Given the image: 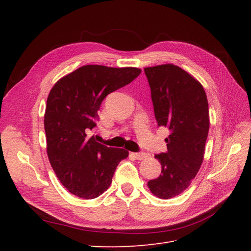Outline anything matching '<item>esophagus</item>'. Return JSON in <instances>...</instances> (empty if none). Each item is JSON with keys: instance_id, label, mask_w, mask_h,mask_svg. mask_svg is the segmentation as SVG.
<instances>
[{"instance_id": "34e87169", "label": "esophagus", "mask_w": 251, "mask_h": 251, "mask_svg": "<svg viewBox=\"0 0 251 251\" xmlns=\"http://www.w3.org/2000/svg\"><path fill=\"white\" fill-rule=\"evenodd\" d=\"M133 156L137 159V160H143V159H146L149 155L147 153H143V151H140V153H133Z\"/></svg>"}]
</instances>
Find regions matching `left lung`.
Returning <instances> with one entry per match:
<instances>
[{
	"label": "left lung",
	"instance_id": "obj_1",
	"mask_svg": "<svg viewBox=\"0 0 251 251\" xmlns=\"http://www.w3.org/2000/svg\"><path fill=\"white\" fill-rule=\"evenodd\" d=\"M158 126L168 127V151L155 155L161 174L150 180L151 193L171 199L191 185L203 162L209 130L206 93L191 74L173 64L144 68Z\"/></svg>",
	"mask_w": 251,
	"mask_h": 251
}]
</instances>
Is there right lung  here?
I'll list each match as a JSON object with an SVG mask.
<instances>
[{
    "label": "right lung",
    "instance_id": "obj_1",
    "mask_svg": "<svg viewBox=\"0 0 251 251\" xmlns=\"http://www.w3.org/2000/svg\"><path fill=\"white\" fill-rule=\"evenodd\" d=\"M140 73L134 67L87 65L50 91L44 115L47 155L60 183L79 198L94 199L107 191L117 165L128 156L125 149L105 147L88 133L96 126L105 96Z\"/></svg>",
    "mask_w": 251,
    "mask_h": 251
}]
</instances>
